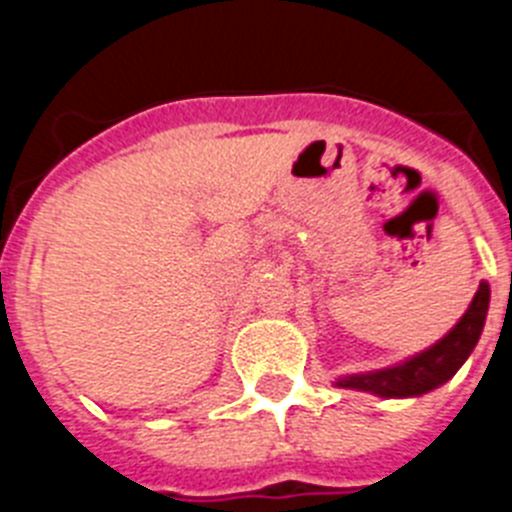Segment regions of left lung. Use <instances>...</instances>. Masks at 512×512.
Segmentation results:
<instances>
[{
    "instance_id": "left-lung-1",
    "label": "left lung",
    "mask_w": 512,
    "mask_h": 512,
    "mask_svg": "<svg viewBox=\"0 0 512 512\" xmlns=\"http://www.w3.org/2000/svg\"><path fill=\"white\" fill-rule=\"evenodd\" d=\"M487 310H490V284L479 282V289L474 292L467 312L441 341H436L420 354L408 356L405 361L384 366V369L343 374L333 384L341 390L369 392V395L384 397V400L420 397L425 392L436 390V387L449 382L459 372L461 364L469 359L482 330H485Z\"/></svg>"
}]
</instances>
